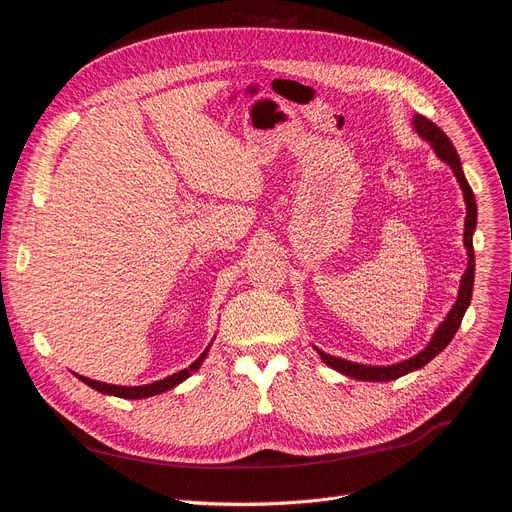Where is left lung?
Listing matches in <instances>:
<instances>
[{"instance_id":"obj_1","label":"left lung","mask_w":512,"mask_h":512,"mask_svg":"<svg viewBox=\"0 0 512 512\" xmlns=\"http://www.w3.org/2000/svg\"><path fill=\"white\" fill-rule=\"evenodd\" d=\"M413 130L419 134V138H424L426 142H430V146L434 148V153L440 161H444L450 169H453L457 182L463 190V198H465V206H467V217H465V233H463V244L467 250V268L461 277V285H459V295L455 306L450 308V312L446 314V318L438 324L436 333L432 335L430 343L415 353L413 357L405 359V362L399 364H390V366H366V364H355V362H347L343 357H335L328 355L324 351H320L318 347H314L320 355L322 362L349 378L355 380H366V382H388V380H397L409 372H415L419 368H424L428 362L450 343L453 337L457 335V330L461 326V320L471 304V293H473V277H475V256H473V233H475V225H477V204H475V196L471 186L467 184V177L463 173L461 167V159L457 155V150L453 146V142L448 140V136L436 126L432 124L428 117L424 115H413Z\"/></svg>"}]
</instances>
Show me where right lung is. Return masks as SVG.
<instances>
[{"label":"right lung","mask_w":512,"mask_h":512,"mask_svg":"<svg viewBox=\"0 0 512 512\" xmlns=\"http://www.w3.org/2000/svg\"><path fill=\"white\" fill-rule=\"evenodd\" d=\"M210 345H213V343H210ZM210 345L200 353V357L196 359V362L190 364L186 370H179V372H175V374H171V376H167V378H163V380L150 382V384H142V386H117V384H107V382H99V380H90V378L80 376V374H76V378L82 380L86 386L99 390V393H103V395H113V397H119V399H146V397H155V395L165 393V390H171V388L177 386V384H182V382H184L186 378H190L196 370H200L202 362H204L206 355H208Z\"/></svg>","instance_id":"1"}]
</instances>
